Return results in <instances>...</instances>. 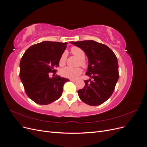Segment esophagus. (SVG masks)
I'll list each match as a JSON object with an SVG mask.
<instances>
[{"label": "esophagus", "instance_id": "1", "mask_svg": "<svg viewBox=\"0 0 147 147\" xmlns=\"http://www.w3.org/2000/svg\"><path fill=\"white\" fill-rule=\"evenodd\" d=\"M70 81L71 82H76V80H74V79H70Z\"/></svg>", "mask_w": 147, "mask_h": 147}]
</instances>
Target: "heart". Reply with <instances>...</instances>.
<instances>
[{"instance_id": "1", "label": "heart", "mask_w": 147, "mask_h": 147, "mask_svg": "<svg viewBox=\"0 0 147 147\" xmlns=\"http://www.w3.org/2000/svg\"><path fill=\"white\" fill-rule=\"evenodd\" d=\"M71 53L75 56H76L78 58V65H80L81 66L85 67L86 66V61L84 60L85 58V53L84 51L81 49L80 48L77 47H73L70 49ZM67 58V53L65 52L63 53L60 57L59 59V65L63 66L65 64ZM82 72V69L80 67L77 68H71L69 67H65L62 69L60 71V74L62 77L70 78V79H74L76 78L78 75H80Z\"/></svg>"}]
</instances>
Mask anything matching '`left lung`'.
<instances>
[{"label":"left lung","instance_id":"obj_1","mask_svg":"<svg viewBox=\"0 0 147 147\" xmlns=\"http://www.w3.org/2000/svg\"><path fill=\"white\" fill-rule=\"evenodd\" d=\"M70 43L82 49L88 58L86 75L91 78L84 80L85 86L78 91L79 97L90 105L103 104L113 94L118 80L116 55L107 45L94 40L70 42Z\"/></svg>","mask_w":147,"mask_h":147}]
</instances>
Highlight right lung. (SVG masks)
<instances>
[{
  "label": "right lung",
  "instance_id": "obj_1",
  "mask_svg": "<svg viewBox=\"0 0 147 147\" xmlns=\"http://www.w3.org/2000/svg\"><path fill=\"white\" fill-rule=\"evenodd\" d=\"M67 43L44 41L30 47L21 59L20 77L29 98L40 105H48L63 94L69 80L60 76L50 78L59 66L60 57Z\"/></svg>",
  "mask_w": 147,
  "mask_h": 147
}]
</instances>
